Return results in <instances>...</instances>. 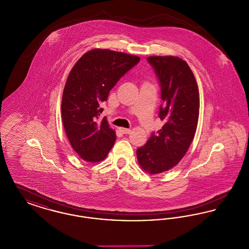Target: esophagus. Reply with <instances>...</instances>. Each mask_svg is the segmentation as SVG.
I'll return each instance as SVG.
<instances>
[{"instance_id":"34e87169","label":"esophagus","mask_w":249,"mask_h":249,"mask_svg":"<svg viewBox=\"0 0 249 249\" xmlns=\"http://www.w3.org/2000/svg\"><path fill=\"white\" fill-rule=\"evenodd\" d=\"M119 131L122 132V133H125V134H129L130 130V129H126V128H119Z\"/></svg>"}]
</instances>
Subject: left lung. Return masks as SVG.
<instances>
[{"label": "left lung", "instance_id": "obj_1", "mask_svg": "<svg viewBox=\"0 0 249 249\" xmlns=\"http://www.w3.org/2000/svg\"><path fill=\"white\" fill-rule=\"evenodd\" d=\"M147 61L160 85L162 105L159 117L164 125L151 134L136 154L142 170L157 175L175 167L187 153L198 125L200 96L194 74L185 60L151 56Z\"/></svg>", "mask_w": 249, "mask_h": 249}]
</instances>
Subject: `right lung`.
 <instances>
[{
  "label": "right lung",
  "instance_id": "add662e5",
  "mask_svg": "<svg viewBox=\"0 0 249 249\" xmlns=\"http://www.w3.org/2000/svg\"><path fill=\"white\" fill-rule=\"evenodd\" d=\"M140 61L123 52L95 48L76 61L68 75L61 101L63 127L72 149L89 162L107 158L116 132L107 118L99 119L104 102L119 79Z\"/></svg>",
  "mask_w": 249,
  "mask_h": 249
}]
</instances>
